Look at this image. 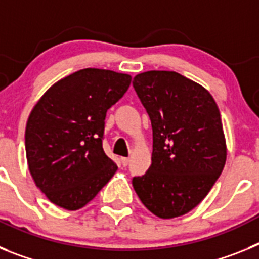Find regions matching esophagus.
I'll use <instances>...</instances> for the list:
<instances>
[{"instance_id": "esophagus-1", "label": "esophagus", "mask_w": 259, "mask_h": 259, "mask_svg": "<svg viewBox=\"0 0 259 259\" xmlns=\"http://www.w3.org/2000/svg\"><path fill=\"white\" fill-rule=\"evenodd\" d=\"M120 161H122L123 166H127V164L130 163V158H127V157H123L122 159H120Z\"/></svg>"}]
</instances>
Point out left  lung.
<instances>
[{
  "mask_svg": "<svg viewBox=\"0 0 259 259\" xmlns=\"http://www.w3.org/2000/svg\"><path fill=\"white\" fill-rule=\"evenodd\" d=\"M132 85L153 128L152 164L132 185L163 219L187 214L223 171L226 140L219 109L206 89L175 71H148Z\"/></svg>",
  "mask_w": 259,
  "mask_h": 259,
  "instance_id": "obj_1",
  "label": "left lung"
}]
</instances>
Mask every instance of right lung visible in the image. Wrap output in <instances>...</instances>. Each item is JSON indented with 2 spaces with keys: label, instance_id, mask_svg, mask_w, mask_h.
<instances>
[{
  "label": "right lung",
  "instance_id": "right-lung-1",
  "mask_svg": "<svg viewBox=\"0 0 259 259\" xmlns=\"http://www.w3.org/2000/svg\"><path fill=\"white\" fill-rule=\"evenodd\" d=\"M130 84V75L83 68L50 87L31 111L29 172L54 205L81 209L118 170L102 148L105 118Z\"/></svg>",
  "mask_w": 259,
  "mask_h": 259
}]
</instances>
